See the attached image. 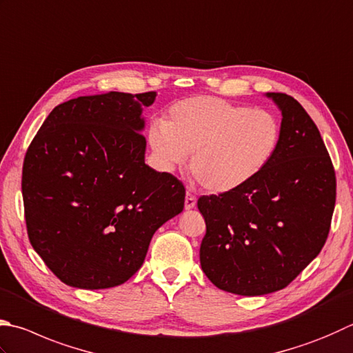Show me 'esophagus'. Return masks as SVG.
Segmentation results:
<instances>
[{
    "label": "esophagus",
    "instance_id": "obj_1",
    "mask_svg": "<svg viewBox=\"0 0 353 353\" xmlns=\"http://www.w3.org/2000/svg\"><path fill=\"white\" fill-rule=\"evenodd\" d=\"M195 204H196V198H195L194 195H192L190 192H188V194H185V199H184V208H185V210L194 209Z\"/></svg>",
    "mask_w": 353,
    "mask_h": 353
}]
</instances>
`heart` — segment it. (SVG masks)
<instances>
[{"label": "heart", "instance_id": "heart-1", "mask_svg": "<svg viewBox=\"0 0 353 353\" xmlns=\"http://www.w3.org/2000/svg\"><path fill=\"white\" fill-rule=\"evenodd\" d=\"M280 124L268 110L215 97L174 104L164 124L149 130V144L163 169L181 165L212 194L244 188L268 168L280 144Z\"/></svg>", "mask_w": 353, "mask_h": 353}]
</instances>
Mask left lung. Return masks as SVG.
Returning a JSON list of instances; mask_svg holds the SVG:
<instances>
[{"mask_svg": "<svg viewBox=\"0 0 353 353\" xmlns=\"http://www.w3.org/2000/svg\"><path fill=\"white\" fill-rule=\"evenodd\" d=\"M265 97L283 117L268 168L241 189L198 199L201 269L218 289L244 296L284 289L316 258L336 196L334 165L307 112L285 94Z\"/></svg>", "mask_w": 353, "mask_h": 353, "instance_id": "obj_1", "label": "left lung"}]
</instances>
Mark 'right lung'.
<instances>
[{
  "instance_id": "add662e5",
  "label": "right lung",
  "mask_w": 353,
  "mask_h": 353,
  "mask_svg": "<svg viewBox=\"0 0 353 353\" xmlns=\"http://www.w3.org/2000/svg\"><path fill=\"white\" fill-rule=\"evenodd\" d=\"M157 92L57 105L23 164L32 248L64 284L109 289L141 268L150 239L184 209L183 183L144 163L143 108Z\"/></svg>"
}]
</instances>
